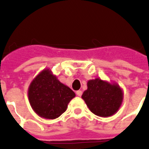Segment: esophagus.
<instances>
[{
  "instance_id": "obj_1",
  "label": "esophagus",
  "mask_w": 149,
  "mask_h": 149,
  "mask_svg": "<svg viewBox=\"0 0 149 149\" xmlns=\"http://www.w3.org/2000/svg\"><path fill=\"white\" fill-rule=\"evenodd\" d=\"M76 95H77V96H81L82 95V91L81 90H78L76 92Z\"/></svg>"
}]
</instances>
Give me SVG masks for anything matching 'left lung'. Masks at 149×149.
<instances>
[{
	"label": "left lung",
	"instance_id": "obj_1",
	"mask_svg": "<svg viewBox=\"0 0 149 149\" xmlns=\"http://www.w3.org/2000/svg\"><path fill=\"white\" fill-rule=\"evenodd\" d=\"M81 98L90 111L101 117H109L116 113L124 98L122 88L116 83L108 82L100 78L89 80L87 89Z\"/></svg>",
	"mask_w": 149,
	"mask_h": 149
}]
</instances>
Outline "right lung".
Here are the masks:
<instances>
[{"instance_id":"add662e5","label":"right lung","mask_w":149,"mask_h":149,"mask_svg":"<svg viewBox=\"0 0 149 149\" xmlns=\"http://www.w3.org/2000/svg\"><path fill=\"white\" fill-rule=\"evenodd\" d=\"M30 104L39 116L54 119L67 110L75 93L62 84L49 68H45L31 81L27 90Z\"/></svg>"}]
</instances>
